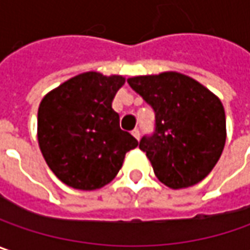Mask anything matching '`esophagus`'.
<instances>
[{"instance_id":"obj_1","label":"esophagus","mask_w":250,"mask_h":250,"mask_svg":"<svg viewBox=\"0 0 250 250\" xmlns=\"http://www.w3.org/2000/svg\"><path fill=\"white\" fill-rule=\"evenodd\" d=\"M131 134H133V136H134V137H136L137 140H140V130H139V128H134V130L131 131Z\"/></svg>"}]
</instances>
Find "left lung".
Listing matches in <instances>:
<instances>
[{"label":"left lung","instance_id":"left-lung-1","mask_svg":"<svg viewBox=\"0 0 250 250\" xmlns=\"http://www.w3.org/2000/svg\"><path fill=\"white\" fill-rule=\"evenodd\" d=\"M127 82L155 111V133L140 141L155 177L172 189L201 183L218 163L227 141L219 97L178 72L134 76Z\"/></svg>","mask_w":250,"mask_h":250}]
</instances>
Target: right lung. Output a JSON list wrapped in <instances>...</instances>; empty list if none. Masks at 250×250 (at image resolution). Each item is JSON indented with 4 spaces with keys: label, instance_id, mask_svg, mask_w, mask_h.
<instances>
[{
    "label": "right lung",
    "instance_id": "add662e5",
    "mask_svg": "<svg viewBox=\"0 0 250 250\" xmlns=\"http://www.w3.org/2000/svg\"><path fill=\"white\" fill-rule=\"evenodd\" d=\"M120 75L84 72L43 96L38 109V144L52 172L69 187L99 189L120 171L139 141L119 125L111 109Z\"/></svg>",
    "mask_w": 250,
    "mask_h": 250
}]
</instances>
